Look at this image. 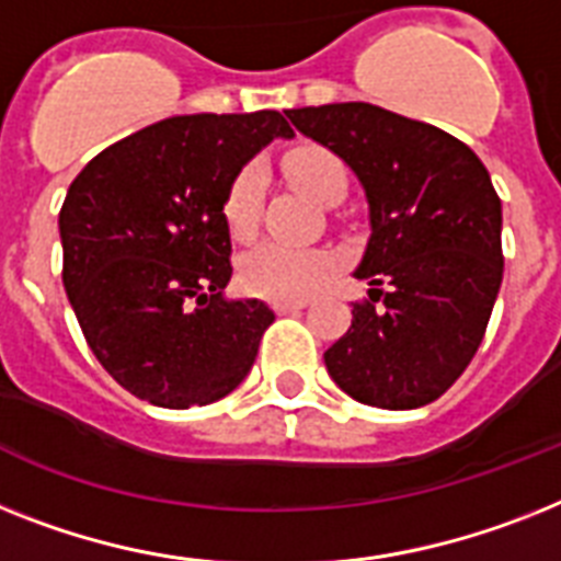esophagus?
I'll return each mask as SVG.
<instances>
[{
	"label": "esophagus",
	"mask_w": 561,
	"mask_h": 561,
	"mask_svg": "<svg viewBox=\"0 0 561 561\" xmlns=\"http://www.w3.org/2000/svg\"><path fill=\"white\" fill-rule=\"evenodd\" d=\"M277 314H286V312H298V309L307 307V300H275L272 304Z\"/></svg>",
	"instance_id": "34e87169"
}]
</instances>
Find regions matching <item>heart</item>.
<instances>
[{
  "label": "heart",
  "mask_w": 561,
  "mask_h": 561,
  "mask_svg": "<svg viewBox=\"0 0 561 561\" xmlns=\"http://www.w3.org/2000/svg\"><path fill=\"white\" fill-rule=\"evenodd\" d=\"M284 169L298 192L314 203L332 206L346 194V169L332 151L318 146L295 148L286 154ZM263 197H266V171L261 163H247L231 178L224 197V220L231 238L249 240L261 224ZM335 261L330 252L289 243H257L240 261V280L254 295L277 300L309 298L330 280Z\"/></svg>",
  "instance_id": "obj_1"
}]
</instances>
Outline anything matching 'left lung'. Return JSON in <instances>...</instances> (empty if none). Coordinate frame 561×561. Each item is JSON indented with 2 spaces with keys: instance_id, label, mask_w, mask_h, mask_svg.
Returning <instances> with one entry per match:
<instances>
[{
  "instance_id": "8db88e82",
  "label": "left lung",
  "mask_w": 561,
  "mask_h": 561,
  "mask_svg": "<svg viewBox=\"0 0 561 561\" xmlns=\"http://www.w3.org/2000/svg\"><path fill=\"white\" fill-rule=\"evenodd\" d=\"M286 117L341 157L367 197L369 240L353 275L373 289L323 353L332 381L381 410L436 401L473 360L502 286V201L488 169L436 125L378 105Z\"/></svg>"
}]
</instances>
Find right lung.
I'll list each match as a JSON object with an SVG mask.
<instances>
[{
  "label": "right lung",
  "instance_id": "add662e5",
  "mask_svg": "<svg viewBox=\"0 0 561 561\" xmlns=\"http://www.w3.org/2000/svg\"><path fill=\"white\" fill-rule=\"evenodd\" d=\"M284 114H188L114 142L77 174L62 211V284L91 353L119 387L188 410L238 390L275 321L263 300L226 298L231 178Z\"/></svg>",
  "mask_w": 561,
  "mask_h": 561
}]
</instances>
